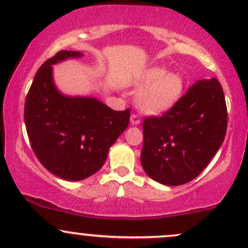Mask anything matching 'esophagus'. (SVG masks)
<instances>
[{
    "label": "esophagus",
    "instance_id": "obj_1",
    "mask_svg": "<svg viewBox=\"0 0 248 248\" xmlns=\"http://www.w3.org/2000/svg\"><path fill=\"white\" fill-rule=\"evenodd\" d=\"M140 122H141L140 116H139L138 114H132V116H130V124H140Z\"/></svg>",
    "mask_w": 248,
    "mask_h": 248
}]
</instances>
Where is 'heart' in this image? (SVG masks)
<instances>
[{"instance_id": "obj_1", "label": "heart", "mask_w": 248, "mask_h": 248, "mask_svg": "<svg viewBox=\"0 0 248 248\" xmlns=\"http://www.w3.org/2000/svg\"><path fill=\"white\" fill-rule=\"evenodd\" d=\"M141 94L138 106L147 114H160L170 109L183 93V78L177 73H168L166 69L153 67L138 82Z\"/></svg>"}]
</instances>
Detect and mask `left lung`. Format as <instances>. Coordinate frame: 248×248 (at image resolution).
<instances>
[{"label": "left lung", "mask_w": 248, "mask_h": 248, "mask_svg": "<svg viewBox=\"0 0 248 248\" xmlns=\"http://www.w3.org/2000/svg\"><path fill=\"white\" fill-rule=\"evenodd\" d=\"M227 109L216 78L198 80L162 116L144 119L141 163L150 178L175 186L205 169L223 143Z\"/></svg>", "instance_id": "left-lung-1"}]
</instances>
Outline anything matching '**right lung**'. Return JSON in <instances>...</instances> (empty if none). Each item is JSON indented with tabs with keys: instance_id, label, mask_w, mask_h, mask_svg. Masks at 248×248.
Wrapping results in <instances>:
<instances>
[{
	"instance_id": "obj_1",
	"label": "right lung",
	"mask_w": 248,
	"mask_h": 248,
	"mask_svg": "<svg viewBox=\"0 0 248 248\" xmlns=\"http://www.w3.org/2000/svg\"><path fill=\"white\" fill-rule=\"evenodd\" d=\"M82 53L62 50L37 71L24 106L27 133L43 167L66 181L98 171L108 150L129 124L130 110H113L91 96L62 95L55 86L52 65Z\"/></svg>"
}]
</instances>
